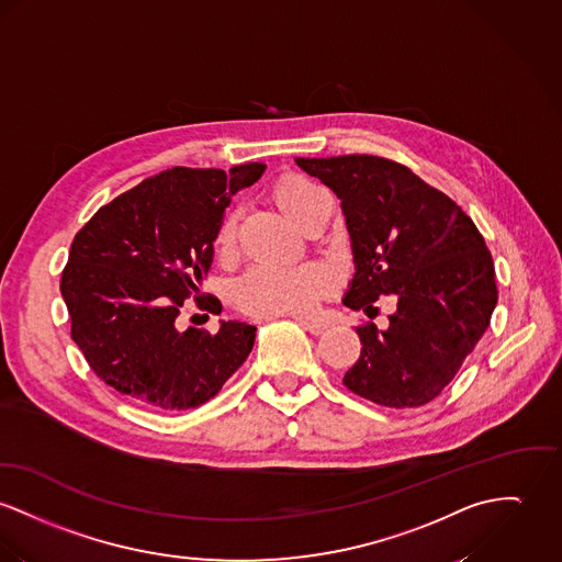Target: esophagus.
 I'll return each mask as SVG.
<instances>
[{"label": "esophagus", "mask_w": 562, "mask_h": 562, "mask_svg": "<svg viewBox=\"0 0 562 562\" xmlns=\"http://www.w3.org/2000/svg\"><path fill=\"white\" fill-rule=\"evenodd\" d=\"M297 323L302 325L305 331H310L312 336H321V334H325V331H327V325H325V323H321V321H314V318H303V316H300V318H297Z\"/></svg>", "instance_id": "34e87169"}]
</instances>
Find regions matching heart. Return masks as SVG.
I'll list each match as a JSON object with an SVG mask.
<instances>
[{
  "instance_id": "b5f03b06",
  "label": "heart",
  "mask_w": 562,
  "mask_h": 562,
  "mask_svg": "<svg viewBox=\"0 0 562 562\" xmlns=\"http://www.w3.org/2000/svg\"><path fill=\"white\" fill-rule=\"evenodd\" d=\"M273 194L284 214L300 224V220L323 194H327V190L305 177L291 175L276 186ZM237 216L231 214L217 228L216 248L220 255H228L233 250ZM329 289L331 273L323 265H257L233 284V297L244 312L252 316H280L312 310V305Z\"/></svg>"
}]
</instances>
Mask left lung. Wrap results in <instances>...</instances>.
<instances>
[{
  "label": "left lung",
  "mask_w": 562,
  "mask_h": 562,
  "mask_svg": "<svg viewBox=\"0 0 562 562\" xmlns=\"http://www.w3.org/2000/svg\"><path fill=\"white\" fill-rule=\"evenodd\" d=\"M342 201L355 276L345 305L374 318L395 295L387 329L357 327L352 393L389 408L428 404L485 334L498 302L494 260L475 222L447 194L387 158H295Z\"/></svg>",
  "instance_id": "8db88e82"
}]
</instances>
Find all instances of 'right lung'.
I'll return each instance as SVG.
<instances>
[{"instance_id":"obj_1","label":"right lung","mask_w":562,"mask_h":562,"mask_svg":"<svg viewBox=\"0 0 562 562\" xmlns=\"http://www.w3.org/2000/svg\"><path fill=\"white\" fill-rule=\"evenodd\" d=\"M265 165L175 167L100 207L77 233L61 273L72 340L100 381L130 402L177 413L205 404L248 359L257 327L220 321L217 334L177 327L201 295L231 199ZM196 300L220 314L216 297Z\"/></svg>"}]
</instances>
